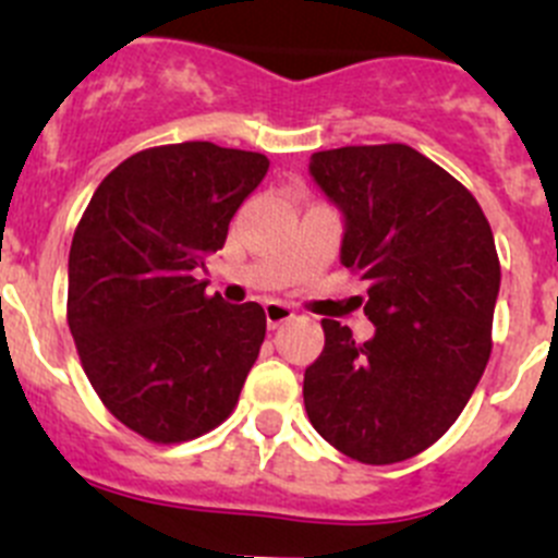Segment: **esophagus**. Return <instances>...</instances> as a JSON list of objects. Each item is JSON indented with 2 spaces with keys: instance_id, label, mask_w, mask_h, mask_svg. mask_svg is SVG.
<instances>
[{
  "instance_id": "1",
  "label": "esophagus",
  "mask_w": 558,
  "mask_h": 558,
  "mask_svg": "<svg viewBox=\"0 0 558 558\" xmlns=\"http://www.w3.org/2000/svg\"><path fill=\"white\" fill-rule=\"evenodd\" d=\"M264 316H267L269 329H275V327H280V324L289 322V318L294 316V307H289L286 302L272 300V302H267V305H264Z\"/></svg>"
}]
</instances>
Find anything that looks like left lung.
Returning <instances> with one entry per match:
<instances>
[{
  "label": "left lung",
  "mask_w": 558,
  "mask_h": 558,
  "mask_svg": "<svg viewBox=\"0 0 558 558\" xmlns=\"http://www.w3.org/2000/svg\"><path fill=\"white\" fill-rule=\"evenodd\" d=\"M307 171L343 218L340 264L367 280L356 302L376 327L356 343L324 318L307 416L354 461H405L447 434L488 365L494 231L461 182L405 144L327 149Z\"/></svg>",
  "instance_id": "8db88e82"
}]
</instances>
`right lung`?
Segmentation results:
<instances>
[{"label": "right lung", "instance_id": "1", "mask_svg": "<svg viewBox=\"0 0 558 558\" xmlns=\"http://www.w3.org/2000/svg\"><path fill=\"white\" fill-rule=\"evenodd\" d=\"M269 160L209 142L155 147L97 185L68 258V324L106 409L174 445L234 409L267 332L258 302L229 305L196 278L223 247Z\"/></svg>", "mask_w": 558, "mask_h": 558}]
</instances>
